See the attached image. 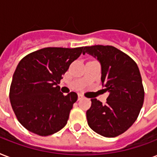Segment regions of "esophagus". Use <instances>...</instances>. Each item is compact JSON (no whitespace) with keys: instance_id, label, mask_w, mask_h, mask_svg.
<instances>
[{"instance_id":"1","label":"esophagus","mask_w":157,"mask_h":157,"mask_svg":"<svg viewBox=\"0 0 157 157\" xmlns=\"http://www.w3.org/2000/svg\"><path fill=\"white\" fill-rule=\"evenodd\" d=\"M83 98H84V96L82 95V94H78V100H81V99H82Z\"/></svg>"}]
</instances>
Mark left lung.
I'll use <instances>...</instances> for the list:
<instances>
[{"instance_id":"obj_1","label":"left lung","mask_w":157,"mask_h":157,"mask_svg":"<svg viewBox=\"0 0 157 157\" xmlns=\"http://www.w3.org/2000/svg\"><path fill=\"white\" fill-rule=\"evenodd\" d=\"M86 53L99 62L101 81L109 92L105 104L91 98L86 112L89 126L102 136L117 137L134 124L144 104L140 71L130 57L111 45L86 46Z\"/></svg>"}]
</instances>
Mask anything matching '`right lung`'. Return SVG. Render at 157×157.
I'll list each match as a JSON object with an SVG mask.
<instances>
[{
	"label": "right lung",
	"mask_w": 157,
	"mask_h": 157,
	"mask_svg": "<svg viewBox=\"0 0 157 157\" xmlns=\"http://www.w3.org/2000/svg\"><path fill=\"white\" fill-rule=\"evenodd\" d=\"M82 50L44 48L18 63L12 78L10 100L18 121L28 130L48 136L66 125L77 94L71 92L64 96L58 85Z\"/></svg>",
	"instance_id": "obj_1"
}]
</instances>
